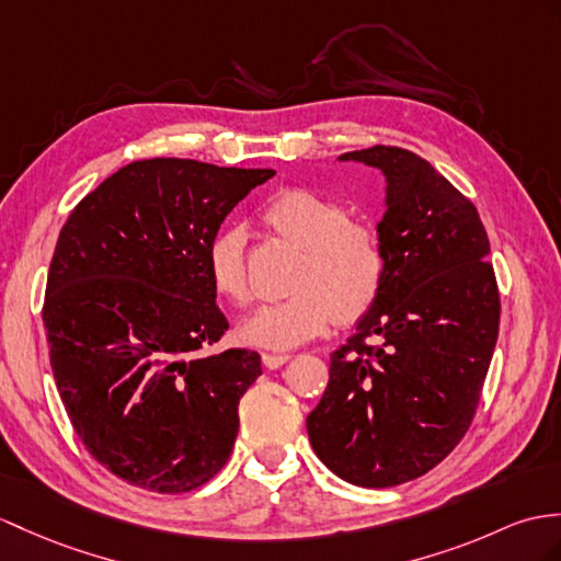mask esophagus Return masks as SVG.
<instances>
[{
	"mask_svg": "<svg viewBox=\"0 0 561 561\" xmlns=\"http://www.w3.org/2000/svg\"><path fill=\"white\" fill-rule=\"evenodd\" d=\"M262 359H264V366H266V368H280L283 364H288V362H290V354H273V352H264V354H262Z\"/></svg>",
	"mask_w": 561,
	"mask_h": 561,
	"instance_id": "esophagus-1",
	"label": "esophagus"
}]
</instances>
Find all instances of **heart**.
<instances>
[{
	"instance_id": "b5f03b06",
	"label": "heart",
	"mask_w": 561,
	"mask_h": 561,
	"mask_svg": "<svg viewBox=\"0 0 561 561\" xmlns=\"http://www.w3.org/2000/svg\"><path fill=\"white\" fill-rule=\"evenodd\" d=\"M262 221L302 250V259L290 280L293 295L240 323L244 343L290 350L317 337L331 321H359L376 305L388 278V250L376 226L350 218L345 204L309 187L273 195ZM207 273L218 297L238 307L250 302L242 230H224L209 242Z\"/></svg>"
}]
</instances>
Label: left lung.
<instances>
[{
	"label": "left lung",
	"instance_id": "8db88e82",
	"mask_svg": "<svg viewBox=\"0 0 561 561\" xmlns=\"http://www.w3.org/2000/svg\"><path fill=\"white\" fill-rule=\"evenodd\" d=\"M340 161L386 175L378 233L388 278L331 354L307 433L343 481L392 488L438 467L469 431L497 343L500 293L481 216L426 159L376 145Z\"/></svg>",
	"mask_w": 561,
	"mask_h": 561
}]
</instances>
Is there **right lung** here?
I'll list each match as a JSON object with an SVG mask.
<instances>
[{"instance_id": "right-lung-1", "label": "right lung", "mask_w": 561, "mask_h": 561, "mask_svg": "<svg viewBox=\"0 0 561 561\" xmlns=\"http://www.w3.org/2000/svg\"><path fill=\"white\" fill-rule=\"evenodd\" d=\"M273 175L133 161L61 228L43 307L54 380L88 453L130 485L187 493L230 457L262 357L202 354L228 331L207 250L236 204Z\"/></svg>"}]
</instances>
